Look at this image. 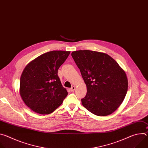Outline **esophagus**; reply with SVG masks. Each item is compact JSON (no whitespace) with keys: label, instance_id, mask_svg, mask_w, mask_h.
<instances>
[{"label":"esophagus","instance_id":"1","mask_svg":"<svg viewBox=\"0 0 148 148\" xmlns=\"http://www.w3.org/2000/svg\"><path fill=\"white\" fill-rule=\"evenodd\" d=\"M75 90V86H73V87L70 88V91H71V92H73Z\"/></svg>","mask_w":148,"mask_h":148}]
</instances>
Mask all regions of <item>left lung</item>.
<instances>
[{
    "label": "left lung",
    "mask_w": 148,
    "mask_h": 148,
    "mask_svg": "<svg viewBox=\"0 0 148 148\" xmlns=\"http://www.w3.org/2000/svg\"><path fill=\"white\" fill-rule=\"evenodd\" d=\"M71 56L87 86L81 99L83 106L98 116L111 114L120 106L128 91L124 70L109 55L95 51L78 50Z\"/></svg>",
    "instance_id": "left-lung-1"
}]
</instances>
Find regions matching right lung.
Returning <instances> with one entry per match:
<instances>
[{
    "label": "right lung",
    "mask_w": 148,
    "mask_h": 148,
    "mask_svg": "<svg viewBox=\"0 0 148 148\" xmlns=\"http://www.w3.org/2000/svg\"><path fill=\"white\" fill-rule=\"evenodd\" d=\"M70 53L61 50L49 51L25 68L20 77V95L32 111L40 114H51L67 97L68 92L57 73Z\"/></svg>",
    "instance_id": "right-lung-1"
}]
</instances>
